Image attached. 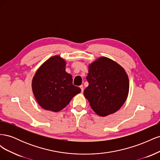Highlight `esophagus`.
<instances>
[{
	"label": "esophagus",
	"mask_w": 160,
	"mask_h": 160,
	"mask_svg": "<svg viewBox=\"0 0 160 160\" xmlns=\"http://www.w3.org/2000/svg\"><path fill=\"white\" fill-rule=\"evenodd\" d=\"M80 88H81V92H82V93H83V91H84L83 86V85H81V86H80Z\"/></svg>",
	"instance_id": "esophagus-1"
}]
</instances>
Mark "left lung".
Returning <instances> with one entry per match:
<instances>
[{"mask_svg":"<svg viewBox=\"0 0 160 160\" xmlns=\"http://www.w3.org/2000/svg\"><path fill=\"white\" fill-rule=\"evenodd\" d=\"M89 86L84 91L90 106L99 116L118 111L126 101L129 79L124 69L108 57H101L89 65Z\"/></svg>","mask_w":160,"mask_h":160,"instance_id":"8db88e82","label":"left lung"}]
</instances>
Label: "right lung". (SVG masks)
I'll use <instances>...</instances> for the list:
<instances>
[{"label": "right lung", "mask_w": 160, "mask_h": 160, "mask_svg": "<svg viewBox=\"0 0 160 160\" xmlns=\"http://www.w3.org/2000/svg\"><path fill=\"white\" fill-rule=\"evenodd\" d=\"M66 62L60 56L47 59L37 71L32 81L35 98L42 108L58 112L69 103L81 89L72 85V75L65 71Z\"/></svg>", "instance_id": "right-lung-1"}]
</instances>
